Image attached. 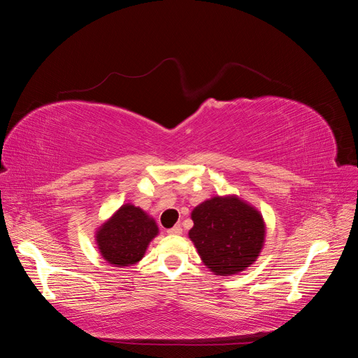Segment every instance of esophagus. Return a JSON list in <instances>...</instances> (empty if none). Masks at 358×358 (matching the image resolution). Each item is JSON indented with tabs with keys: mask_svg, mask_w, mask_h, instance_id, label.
I'll return each mask as SVG.
<instances>
[{
	"mask_svg": "<svg viewBox=\"0 0 358 358\" xmlns=\"http://www.w3.org/2000/svg\"><path fill=\"white\" fill-rule=\"evenodd\" d=\"M182 227H180V224H176L175 227H171V229H169L167 230V233L169 234H173V236H179V234H182Z\"/></svg>",
	"mask_w": 358,
	"mask_h": 358,
	"instance_id": "34e87169",
	"label": "esophagus"
}]
</instances>
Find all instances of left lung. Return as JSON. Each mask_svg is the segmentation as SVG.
<instances>
[{
	"mask_svg": "<svg viewBox=\"0 0 358 358\" xmlns=\"http://www.w3.org/2000/svg\"><path fill=\"white\" fill-rule=\"evenodd\" d=\"M189 239L215 275H234L252 264L264 242V222L237 197H213L192 210Z\"/></svg>",
	"mask_w": 358,
	"mask_h": 358,
	"instance_id": "8db88e82",
	"label": "left lung"
}]
</instances>
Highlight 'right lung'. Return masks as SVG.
Segmentation results:
<instances>
[{
	"label": "right lung",
	"mask_w": 358,
	"mask_h": 358,
	"mask_svg": "<svg viewBox=\"0 0 358 358\" xmlns=\"http://www.w3.org/2000/svg\"><path fill=\"white\" fill-rule=\"evenodd\" d=\"M158 234L154 220L133 204H124L96 231V243L106 262L129 266L143 258L149 242Z\"/></svg>",
	"instance_id": "obj_1"
}]
</instances>
